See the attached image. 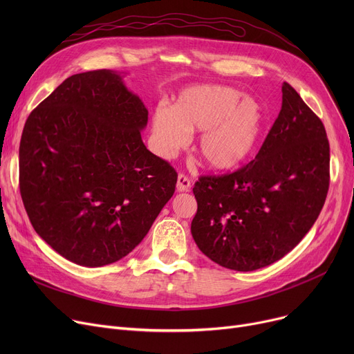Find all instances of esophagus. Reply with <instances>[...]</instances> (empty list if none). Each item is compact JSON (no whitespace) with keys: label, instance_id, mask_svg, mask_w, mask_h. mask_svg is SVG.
Segmentation results:
<instances>
[{"label":"esophagus","instance_id":"1","mask_svg":"<svg viewBox=\"0 0 354 354\" xmlns=\"http://www.w3.org/2000/svg\"><path fill=\"white\" fill-rule=\"evenodd\" d=\"M176 189L179 192H188L191 189V179L187 175L179 174L178 183H176Z\"/></svg>","mask_w":354,"mask_h":354}]
</instances>
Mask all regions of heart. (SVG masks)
Returning a JSON list of instances; mask_svg holds the SVG:
<instances>
[{"mask_svg":"<svg viewBox=\"0 0 354 354\" xmlns=\"http://www.w3.org/2000/svg\"><path fill=\"white\" fill-rule=\"evenodd\" d=\"M227 86H196L185 90L175 103L158 106L153 135L159 152L172 155L201 132L195 152L214 171H231L254 153L264 127V111L252 97Z\"/></svg>","mask_w":354,"mask_h":354,"instance_id":"obj_1","label":"heart"}]
</instances>
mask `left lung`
<instances>
[{"label":"left lung","instance_id":"8db88e82","mask_svg":"<svg viewBox=\"0 0 354 354\" xmlns=\"http://www.w3.org/2000/svg\"><path fill=\"white\" fill-rule=\"evenodd\" d=\"M330 183L326 129L288 83L255 159L194 187L191 232L214 263L235 271L267 267L288 254L319 218Z\"/></svg>","mask_w":354,"mask_h":354}]
</instances>
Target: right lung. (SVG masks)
<instances>
[{
    "mask_svg": "<svg viewBox=\"0 0 354 354\" xmlns=\"http://www.w3.org/2000/svg\"><path fill=\"white\" fill-rule=\"evenodd\" d=\"M147 109L119 73L66 79L27 119L20 192L35 232L68 261L102 267L133 251L178 174L140 136Z\"/></svg>",
    "mask_w": 354,
    "mask_h": 354,
    "instance_id": "1",
    "label": "right lung"
}]
</instances>
